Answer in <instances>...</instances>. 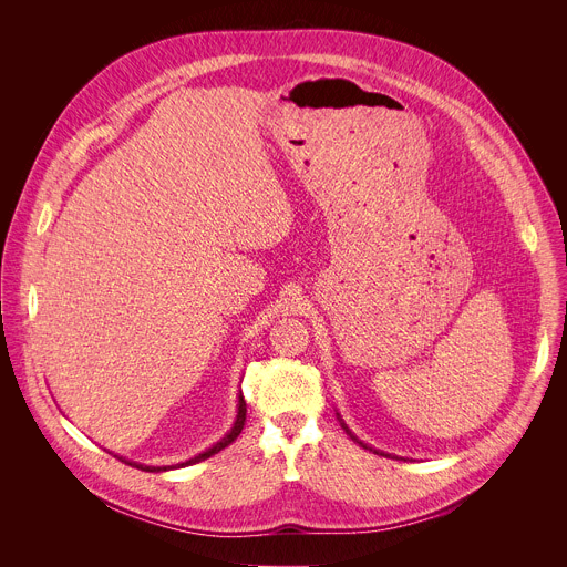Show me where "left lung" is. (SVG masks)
Returning a JSON list of instances; mask_svg holds the SVG:
<instances>
[{
	"label": "left lung",
	"instance_id": "1",
	"mask_svg": "<svg viewBox=\"0 0 567 567\" xmlns=\"http://www.w3.org/2000/svg\"><path fill=\"white\" fill-rule=\"evenodd\" d=\"M337 415H339V413H337ZM339 422H341V426H343V431H346V433H348V435H350V437H352V440H354V442H357V444H361V446H363V449H370V451H374V453H377V455H385V457H390V455H388V453H383V451H379V449H372V446H368V444H365V442H361V440H359V437H357V435H354V433H352V431H350V429H348V424H346V422H343V420H341V415H339Z\"/></svg>",
	"mask_w": 567,
	"mask_h": 567
}]
</instances>
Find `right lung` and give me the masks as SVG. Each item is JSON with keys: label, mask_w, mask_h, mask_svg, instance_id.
<instances>
[{"label": "right lung", "mask_w": 567, "mask_h": 567, "mask_svg": "<svg viewBox=\"0 0 567 567\" xmlns=\"http://www.w3.org/2000/svg\"><path fill=\"white\" fill-rule=\"evenodd\" d=\"M245 420H247V401H245V396H241V392H239V394H237V415H235V422H233L230 431H228L219 442H215L210 449H206V451L197 453L195 457H190V460H186V462H179V464H171V466H150V464H141V462L125 460V457H118V460H123L125 464L136 466V468H141V471H150V473H161V471H173V468L190 466V464H197V462H202V460H206V457H210V455L219 453V451H221V449H226L230 442H235V437L241 433V429H245Z\"/></svg>", "instance_id": "obj_1"}]
</instances>
